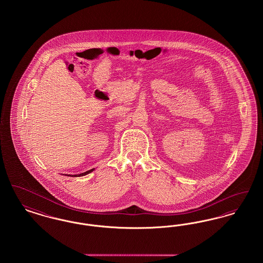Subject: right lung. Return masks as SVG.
<instances>
[{
  "mask_svg": "<svg viewBox=\"0 0 263 263\" xmlns=\"http://www.w3.org/2000/svg\"><path fill=\"white\" fill-rule=\"evenodd\" d=\"M93 170H95V168H92V170H89V171H88V172H85V173H83V174H80V175H72V176H83V175H88V174H89V173H91ZM70 175V176H71V175Z\"/></svg>",
  "mask_w": 263,
  "mask_h": 263,
  "instance_id": "right-lung-1",
  "label": "right lung"
}]
</instances>
